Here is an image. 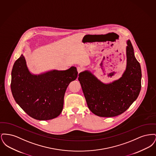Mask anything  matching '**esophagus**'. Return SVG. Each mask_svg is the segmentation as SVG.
<instances>
[{
    "label": "esophagus",
    "mask_w": 156,
    "mask_h": 156,
    "mask_svg": "<svg viewBox=\"0 0 156 156\" xmlns=\"http://www.w3.org/2000/svg\"><path fill=\"white\" fill-rule=\"evenodd\" d=\"M83 70V68L82 67H77V71L78 73H81L82 71Z\"/></svg>",
    "instance_id": "obj_1"
}]
</instances>
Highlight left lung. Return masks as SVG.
Returning a JSON list of instances; mask_svg holds the SVG:
<instances>
[{"mask_svg":"<svg viewBox=\"0 0 156 156\" xmlns=\"http://www.w3.org/2000/svg\"><path fill=\"white\" fill-rule=\"evenodd\" d=\"M126 70L117 80L105 83L89 71L79 74L78 80L90 111L100 117L123 113L136 100L141 89V71L130 41H127Z\"/></svg>","mask_w":156,"mask_h":156,"instance_id":"left-lung-1","label":"left lung"}]
</instances>
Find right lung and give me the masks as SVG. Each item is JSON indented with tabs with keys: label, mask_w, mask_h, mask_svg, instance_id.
Returning <instances> with one entry per match:
<instances>
[{
	"label": "right lung",
	"mask_w": 156,
	"mask_h": 156,
	"mask_svg": "<svg viewBox=\"0 0 156 156\" xmlns=\"http://www.w3.org/2000/svg\"><path fill=\"white\" fill-rule=\"evenodd\" d=\"M77 76L75 67L33 74L22 54L12 68L11 90L16 103L30 117L39 120H50L61 114L66 90Z\"/></svg>",
	"instance_id": "add662e5"
}]
</instances>
